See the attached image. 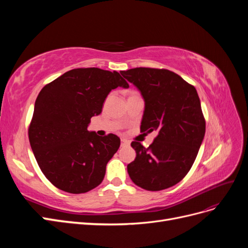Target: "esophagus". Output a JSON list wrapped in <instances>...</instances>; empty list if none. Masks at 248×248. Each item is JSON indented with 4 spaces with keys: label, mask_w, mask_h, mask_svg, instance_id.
<instances>
[{
    "label": "esophagus",
    "mask_w": 248,
    "mask_h": 248,
    "mask_svg": "<svg viewBox=\"0 0 248 248\" xmlns=\"http://www.w3.org/2000/svg\"><path fill=\"white\" fill-rule=\"evenodd\" d=\"M130 146V141L127 140H121V147H128Z\"/></svg>",
    "instance_id": "34e87169"
}]
</instances>
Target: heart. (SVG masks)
<instances>
[{
    "label": "heart",
    "mask_w": 248,
    "mask_h": 248,
    "mask_svg": "<svg viewBox=\"0 0 248 248\" xmlns=\"http://www.w3.org/2000/svg\"><path fill=\"white\" fill-rule=\"evenodd\" d=\"M132 95H138V94H137V93H134V92H133V93H132V94H131L130 96H132Z\"/></svg>",
    "instance_id": "1"
}]
</instances>
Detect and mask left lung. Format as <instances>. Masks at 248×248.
Returning a JSON list of instances; mask_svg holds the SVG:
<instances>
[{"label":"left lung","mask_w":248,"mask_h":248,"mask_svg":"<svg viewBox=\"0 0 248 248\" xmlns=\"http://www.w3.org/2000/svg\"><path fill=\"white\" fill-rule=\"evenodd\" d=\"M120 73L145 100L140 131L158 132L148 148L131 142L137 157L127 171L141 188L167 189L187 175L205 137L206 122L197 90L167 69L140 67Z\"/></svg>","instance_id":"1"}]
</instances>
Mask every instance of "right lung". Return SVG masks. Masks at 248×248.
<instances>
[{
	"label": "right lung",
	"mask_w": 248,
	"mask_h": 248,
	"mask_svg": "<svg viewBox=\"0 0 248 248\" xmlns=\"http://www.w3.org/2000/svg\"><path fill=\"white\" fill-rule=\"evenodd\" d=\"M118 87H129L119 72L93 67L67 71L40 91L29 140L40 170L57 188L85 193L102 182L121 141L112 133L97 136L88 126Z\"/></svg>",
	"instance_id": "obj_1"
}]
</instances>
